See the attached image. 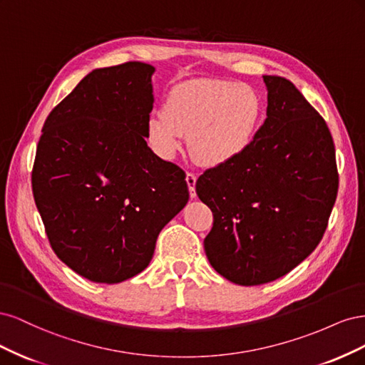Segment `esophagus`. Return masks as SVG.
<instances>
[{
	"label": "esophagus",
	"instance_id": "obj_1",
	"mask_svg": "<svg viewBox=\"0 0 365 365\" xmlns=\"http://www.w3.org/2000/svg\"><path fill=\"white\" fill-rule=\"evenodd\" d=\"M185 181H187V185H189L190 197H196V190H195V185H196V175L189 172V173L185 175Z\"/></svg>",
	"mask_w": 365,
	"mask_h": 365
}]
</instances>
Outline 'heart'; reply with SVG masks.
Returning <instances> with one entry per match:
<instances>
[{
  "mask_svg": "<svg viewBox=\"0 0 365 365\" xmlns=\"http://www.w3.org/2000/svg\"><path fill=\"white\" fill-rule=\"evenodd\" d=\"M263 98L248 83L227 79L190 81L175 86L164 109L148 115L146 134L160 157L189 149L197 163L219 168L237 160L256 138Z\"/></svg>",
  "mask_w": 365,
  "mask_h": 365,
  "instance_id": "1",
  "label": "heart"
}]
</instances>
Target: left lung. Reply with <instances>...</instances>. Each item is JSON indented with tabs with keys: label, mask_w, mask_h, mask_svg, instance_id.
Wrapping results in <instances>:
<instances>
[{
	"label": "left lung",
	"mask_w": 365,
	"mask_h": 365,
	"mask_svg": "<svg viewBox=\"0 0 365 365\" xmlns=\"http://www.w3.org/2000/svg\"><path fill=\"white\" fill-rule=\"evenodd\" d=\"M267 118L242 155L196 181L213 212L210 264L242 286L292 271L322 240L338 192L335 146L323 117L295 85L263 76Z\"/></svg>",
	"instance_id": "1"
}]
</instances>
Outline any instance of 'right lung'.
<instances>
[{
  "label": "right lung",
  "instance_id": "obj_1",
  "mask_svg": "<svg viewBox=\"0 0 365 365\" xmlns=\"http://www.w3.org/2000/svg\"><path fill=\"white\" fill-rule=\"evenodd\" d=\"M97 68L42 128L31 189L50 245L82 277L120 283L152 260L160 231L189 201L185 173L148 146L152 74Z\"/></svg>",
  "mask_w": 365,
  "mask_h": 365
}]
</instances>
